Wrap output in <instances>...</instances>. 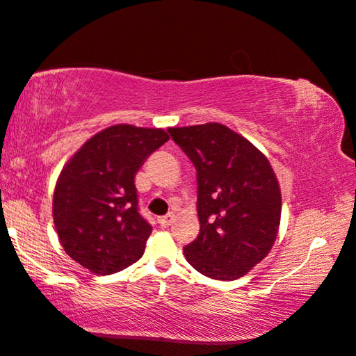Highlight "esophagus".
<instances>
[{
	"label": "esophagus",
	"instance_id": "obj_1",
	"mask_svg": "<svg viewBox=\"0 0 356 356\" xmlns=\"http://www.w3.org/2000/svg\"><path fill=\"white\" fill-rule=\"evenodd\" d=\"M173 214H167V216H162V217H159L158 219V223L159 225L162 227V228H168L172 225V222H173Z\"/></svg>",
	"mask_w": 356,
	"mask_h": 356
}]
</instances>
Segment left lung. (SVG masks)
Masks as SVG:
<instances>
[{"label": "left lung", "mask_w": 356, "mask_h": 356, "mask_svg": "<svg viewBox=\"0 0 356 356\" xmlns=\"http://www.w3.org/2000/svg\"><path fill=\"white\" fill-rule=\"evenodd\" d=\"M197 168L200 234L184 247L204 277L232 282L261 263L275 244L282 191L269 159L222 123L168 128Z\"/></svg>", "instance_id": "8db88e82"}]
</instances>
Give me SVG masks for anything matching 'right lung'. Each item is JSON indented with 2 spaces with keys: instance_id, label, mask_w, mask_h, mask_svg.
<instances>
[{
  "instance_id": "obj_1",
  "label": "right lung",
  "mask_w": 356,
  "mask_h": 356,
  "mask_svg": "<svg viewBox=\"0 0 356 356\" xmlns=\"http://www.w3.org/2000/svg\"><path fill=\"white\" fill-rule=\"evenodd\" d=\"M168 140L162 128L114 124L90 137L62 168L53 195L60 245L97 275L134 264L152 225L139 214L134 177Z\"/></svg>"
}]
</instances>
